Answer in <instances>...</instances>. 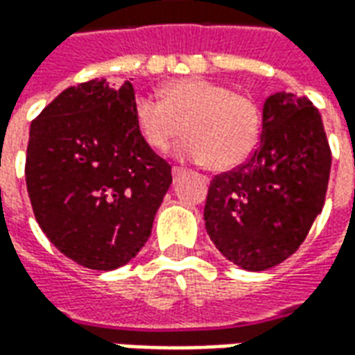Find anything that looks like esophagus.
<instances>
[{"label": "esophagus", "mask_w": 355, "mask_h": 355, "mask_svg": "<svg viewBox=\"0 0 355 355\" xmlns=\"http://www.w3.org/2000/svg\"><path fill=\"white\" fill-rule=\"evenodd\" d=\"M184 173H186V169H182V167H173V178H175V180L182 177Z\"/></svg>", "instance_id": "1"}]
</instances>
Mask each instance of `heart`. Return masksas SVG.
<instances>
[{"mask_svg":"<svg viewBox=\"0 0 355 355\" xmlns=\"http://www.w3.org/2000/svg\"><path fill=\"white\" fill-rule=\"evenodd\" d=\"M159 94L162 102L139 96L132 106L137 129L150 148L163 152L184 132L188 139L177 148L180 159L230 171L259 146L262 112L251 96L203 78L171 81Z\"/></svg>","mask_w":355,"mask_h":355,"instance_id":"heart-1","label":"heart"}]
</instances>
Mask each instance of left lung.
I'll return each instance as SVG.
<instances>
[{"label":"left lung","instance_id":"8db88e82","mask_svg":"<svg viewBox=\"0 0 355 355\" xmlns=\"http://www.w3.org/2000/svg\"><path fill=\"white\" fill-rule=\"evenodd\" d=\"M331 150L318 108L275 93L262 108L261 146L238 169L213 178L205 228L224 259L261 272L304 241L327 192Z\"/></svg>","mask_w":355,"mask_h":355}]
</instances>
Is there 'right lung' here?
Masks as SVG:
<instances>
[{
	"label": "right lung",
	"mask_w": 355,
	"mask_h": 355,
	"mask_svg": "<svg viewBox=\"0 0 355 355\" xmlns=\"http://www.w3.org/2000/svg\"><path fill=\"white\" fill-rule=\"evenodd\" d=\"M131 81L91 80L68 87L30 125L26 188L35 220L80 266L116 270L131 262L173 177L140 137Z\"/></svg>",
	"instance_id": "1"
}]
</instances>
